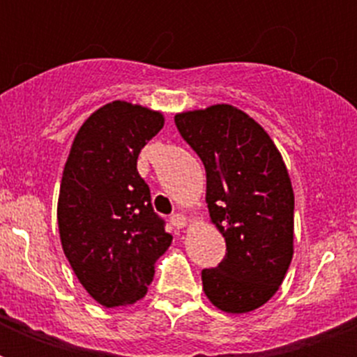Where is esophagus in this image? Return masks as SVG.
<instances>
[{
    "instance_id": "1",
    "label": "esophagus",
    "mask_w": 357,
    "mask_h": 357,
    "mask_svg": "<svg viewBox=\"0 0 357 357\" xmlns=\"http://www.w3.org/2000/svg\"><path fill=\"white\" fill-rule=\"evenodd\" d=\"M170 222H172V226H176L178 229H183L185 226L189 224V220H187L185 215H174V217L170 218Z\"/></svg>"
}]
</instances>
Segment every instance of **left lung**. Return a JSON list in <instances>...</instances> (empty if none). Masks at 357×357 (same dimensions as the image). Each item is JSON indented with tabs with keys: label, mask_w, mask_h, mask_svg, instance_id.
<instances>
[{
	"label": "left lung",
	"mask_w": 357,
	"mask_h": 357,
	"mask_svg": "<svg viewBox=\"0 0 357 357\" xmlns=\"http://www.w3.org/2000/svg\"><path fill=\"white\" fill-rule=\"evenodd\" d=\"M206 167L209 218L226 241L204 293L224 313L257 310L276 294L293 259L294 192L280 150L241 109L217 103L174 116Z\"/></svg>",
	"instance_id": "8db88e82"
}]
</instances>
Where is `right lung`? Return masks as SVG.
Instances as JSON below:
<instances>
[{"label": "right lung", "instance_id": "obj_1", "mask_svg": "<svg viewBox=\"0 0 357 357\" xmlns=\"http://www.w3.org/2000/svg\"><path fill=\"white\" fill-rule=\"evenodd\" d=\"M165 126L161 111L114 100L75 133L57 202L59 237L86 293L105 307L146 296L155 261L172 244L137 170L140 150Z\"/></svg>", "mask_w": 357, "mask_h": 357}]
</instances>
